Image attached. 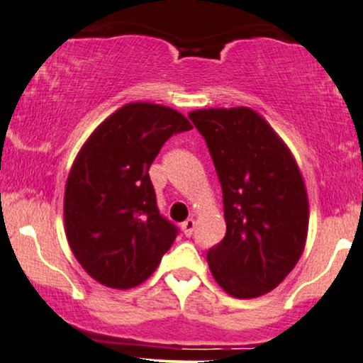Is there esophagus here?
<instances>
[{"mask_svg":"<svg viewBox=\"0 0 363 363\" xmlns=\"http://www.w3.org/2000/svg\"><path fill=\"white\" fill-rule=\"evenodd\" d=\"M196 227V222L193 218H188L185 222L182 223V232L185 233V237H191L193 235V230Z\"/></svg>","mask_w":363,"mask_h":363,"instance_id":"34e87169","label":"esophagus"}]
</instances>
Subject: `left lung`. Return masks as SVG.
<instances>
[{
  "mask_svg": "<svg viewBox=\"0 0 363 363\" xmlns=\"http://www.w3.org/2000/svg\"><path fill=\"white\" fill-rule=\"evenodd\" d=\"M190 120L210 150L223 191L227 233L211 247V275L235 298L279 286L302 257L308 196L284 140L252 108H208Z\"/></svg>",
  "mask_w": 363,
  "mask_h": 363,
  "instance_id": "8db88e82",
  "label": "left lung"
}]
</instances>
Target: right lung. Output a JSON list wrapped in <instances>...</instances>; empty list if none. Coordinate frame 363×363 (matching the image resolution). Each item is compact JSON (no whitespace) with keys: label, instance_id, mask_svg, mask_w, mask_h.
I'll return each mask as SVG.
<instances>
[{"label":"right lung","instance_id":"obj_1","mask_svg":"<svg viewBox=\"0 0 363 363\" xmlns=\"http://www.w3.org/2000/svg\"><path fill=\"white\" fill-rule=\"evenodd\" d=\"M182 113L128 103L89 135L65 188V230L79 265L110 289H133L157 270L178 228L160 215L148 170L164 141L191 130Z\"/></svg>","mask_w":363,"mask_h":363}]
</instances>
